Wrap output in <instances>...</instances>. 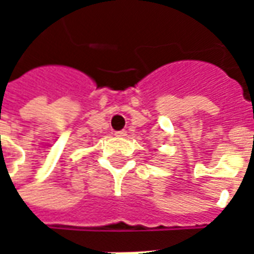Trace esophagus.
I'll list each match as a JSON object with an SVG mask.
<instances>
[{
	"label": "esophagus",
	"instance_id": "1",
	"mask_svg": "<svg viewBox=\"0 0 254 254\" xmlns=\"http://www.w3.org/2000/svg\"><path fill=\"white\" fill-rule=\"evenodd\" d=\"M116 136L117 137H125L127 136V130H118V132H116Z\"/></svg>",
	"mask_w": 254,
	"mask_h": 254
}]
</instances>
